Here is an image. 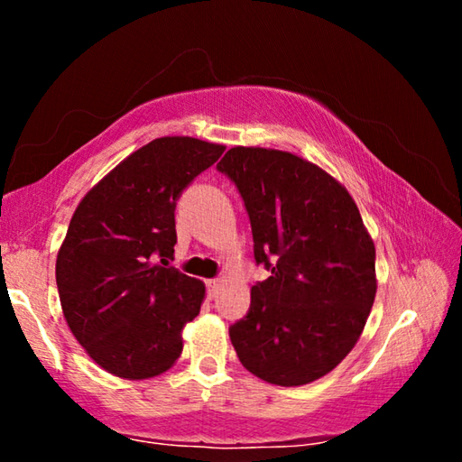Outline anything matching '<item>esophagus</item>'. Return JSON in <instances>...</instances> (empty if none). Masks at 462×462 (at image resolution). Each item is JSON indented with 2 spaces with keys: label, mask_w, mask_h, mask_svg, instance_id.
Here are the masks:
<instances>
[{
  "label": "esophagus",
  "mask_w": 462,
  "mask_h": 462,
  "mask_svg": "<svg viewBox=\"0 0 462 462\" xmlns=\"http://www.w3.org/2000/svg\"><path fill=\"white\" fill-rule=\"evenodd\" d=\"M222 287V279H209L208 281V293L209 297H216L217 295V289Z\"/></svg>",
  "instance_id": "1"
}]
</instances>
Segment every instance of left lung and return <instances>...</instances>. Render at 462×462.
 <instances>
[{
    "label": "left lung",
    "instance_id": "1",
    "mask_svg": "<svg viewBox=\"0 0 462 462\" xmlns=\"http://www.w3.org/2000/svg\"><path fill=\"white\" fill-rule=\"evenodd\" d=\"M217 171L236 185L254 261L271 271L230 326L240 363L273 385L324 377L353 350L377 291L374 245L356 203L291 152L236 146Z\"/></svg>",
    "mask_w": 462,
    "mask_h": 462
}]
</instances>
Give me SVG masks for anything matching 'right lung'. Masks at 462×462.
I'll return each instance as SVG.
<instances>
[{
    "label": "right lung",
    "instance_id": "right-lung-1",
    "mask_svg": "<svg viewBox=\"0 0 462 462\" xmlns=\"http://www.w3.org/2000/svg\"><path fill=\"white\" fill-rule=\"evenodd\" d=\"M224 152L189 136L156 138L85 195L57 256L62 314L88 355L122 379H148L183 350L206 287L169 267L181 193Z\"/></svg>",
    "mask_w": 462,
    "mask_h": 462
}]
</instances>
